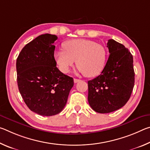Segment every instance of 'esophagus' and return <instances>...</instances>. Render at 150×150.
Wrapping results in <instances>:
<instances>
[{"label": "esophagus", "instance_id": "34e87169", "mask_svg": "<svg viewBox=\"0 0 150 150\" xmlns=\"http://www.w3.org/2000/svg\"><path fill=\"white\" fill-rule=\"evenodd\" d=\"M81 80L80 79H74V83H78L79 81H80Z\"/></svg>", "mask_w": 150, "mask_h": 150}]
</instances>
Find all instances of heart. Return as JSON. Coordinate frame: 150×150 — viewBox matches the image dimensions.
<instances>
[{
    "mask_svg": "<svg viewBox=\"0 0 150 150\" xmlns=\"http://www.w3.org/2000/svg\"><path fill=\"white\" fill-rule=\"evenodd\" d=\"M64 50L57 51L55 58L60 70L68 73L76 64L81 73L93 77L102 71L106 60V50L103 45L87 39H73L63 44Z\"/></svg>",
    "mask_w": 150,
    "mask_h": 150,
    "instance_id": "obj_1",
    "label": "heart"
}]
</instances>
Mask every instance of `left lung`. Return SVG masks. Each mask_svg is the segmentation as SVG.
Returning a JSON list of instances; mask_svg holds the SVG:
<instances>
[{
    "label": "left lung",
    "mask_w": 150,
    "mask_h": 150,
    "mask_svg": "<svg viewBox=\"0 0 150 150\" xmlns=\"http://www.w3.org/2000/svg\"><path fill=\"white\" fill-rule=\"evenodd\" d=\"M109 55L100 74L88 81V101L94 110L109 113L130 98L134 86L133 56L124 45L112 39L107 43Z\"/></svg>",
    "instance_id": "left-lung-1"
}]
</instances>
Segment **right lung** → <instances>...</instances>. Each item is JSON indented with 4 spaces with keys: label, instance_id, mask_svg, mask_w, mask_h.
I'll list each match as a JSON object with an SVG mask.
<instances>
[{
    "label": "right lung",
    "instance_id": "right-lung-1",
    "mask_svg": "<svg viewBox=\"0 0 150 150\" xmlns=\"http://www.w3.org/2000/svg\"><path fill=\"white\" fill-rule=\"evenodd\" d=\"M55 35H40L22 48L16 60L18 87L30 110L42 116L62 112L74 82L56 67Z\"/></svg>",
    "mask_w": 150,
    "mask_h": 150
}]
</instances>
